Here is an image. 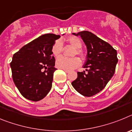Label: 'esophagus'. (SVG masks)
Listing matches in <instances>:
<instances>
[{
	"instance_id": "obj_1",
	"label": "esophagus",
	"mask_w": 132,
	"mask_h": 132,
	"mask_svg": "<svg viewBox=\"0 0 132 132\" xmlns=\"http://www.w3.org/2000/svg\"><path fill=\"white\" fill-rule=\"evenodd\" d=\"M64 71H65V73H69V71H67V70H64Z\"/></svg>"
}]
</instances>
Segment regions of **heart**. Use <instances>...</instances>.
I'll return each mask as SVG.
<instances>
[{
    "label": "heart",
    "instance_id": "obj_1",
    "mask_svg": "<svg viewBox=\"0 0 132 132\" xmlns=\"http://www.w3.org/2000/svg\"><path fill=\"white\" fill-rule=\"evenodd\" d=\"M67 42L75 47V50L73 51V55H79L80 57H83L84 54L82 51L80 50L82 47V42L77 37L71 36L66 39ZM63 52V44L60 40L56 41L52 48V53L55 57H59L61 56ZM81 61L79 57L73 58H66L64 57H61L56 61V66L59 69H62L64 70L74 69L77 68L80 65Z\"/></svg>",
    "mask_w": 132,
    "mask_h": 132
}]
</instances>
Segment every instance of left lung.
<instances>
[{
	"instance_id": "1",
	"label": "left lung",
	"mask_w": 132,
	"mask_h": 132,
	"mask_svg": "<svg viewBox=\"0 0 132 132\" xmlns=\"http://www.w3.org/2000/svg\"><path fill=\"white\" fill-rule=\"evenodd\" d=\"M80 36L87 46V59L83 68L71 85L78 93L92 96L101 92L114 75L118 63L117 52L112 45L88 31L73 34Z\"/></svg>"
}]
</instances>
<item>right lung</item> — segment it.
<instances>
[{"label": "right lung", "instance_id": "add662e5", "mask_svg": "<svg viewBox=\"0 0 132 132\" xmlns=\"http://www.w3.org/2000/svg\"><path fill=\"white\" fill-rule=\"evenodd\" d=\"M64 35V34H63ZM59 35L46 34L23 46L10 63L14 82L28 100L39 101L52 88L55 66L52 48Z\"/></svg>", "mask_w": 132, "mask_h": 132}]
</instances>
